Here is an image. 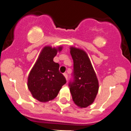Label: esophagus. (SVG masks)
<instances>
[{"label":"esophagus","mask_w":131,"mask_h":131,"mask_svg":"<svg viewBox=\"0 0 131 131\" xmlns=\"http://www.w3.org/2000/svg\"><path fill=\"white\" fill-rule=\"evenodd\" d=\"M63 75H64V77H65V79H66V80H67V79H68V75H67V73H63Z\"/></svg>","instance_id":"esophagus-1"}]
</instances>
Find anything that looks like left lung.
Segmentation results:
<instances>
[{"mask_svg":"<svg viewBox=\"0 0 131 131\" xmlns=\"http://www.w3.org/2000/svg\"><path fill=\"white\" fill-rule=\"evenodd\" d=\"M73 60L74 80L70 82L73 101L80 108H86L93 103L99 90V82L88 54L85 51L70 47Z\"/></svg>","mask_w":131,"mask_h":131,"instance_id":"1","label":"left lung"}]
</instances>
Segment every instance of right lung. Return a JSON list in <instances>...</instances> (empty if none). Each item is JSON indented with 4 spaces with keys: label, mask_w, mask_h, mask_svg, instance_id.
Here are the masks:
<instances>
[{
    "label": "right lung",
    "mask_w": 131,
    "mask_h": 131,
    "mask_svg": "<svg viewBox=\"0 0 131 131\" xmlns=\"http://www.w3.org/2000/svg\"><path fill=\"white\" fill-rule=\"evenodd\" d=\"M62 49V46H45L28 77V88L33 97L40 102L54 100L67 82L63 74L59 73V64L53 61Z\"/></svg>",
    "instance_id": "1"
}]
</instances>
